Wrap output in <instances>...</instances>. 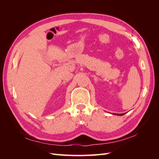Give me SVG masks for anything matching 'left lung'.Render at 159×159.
I'll list each match as a JSON object with an SVG mask.
<instances>
[{
  "instance_id": "left-lung-1",
  "label": "left lung",
  "mask_w": 159,
  "mask_h": 159,
  "mask_svg": "<svg viewBox=\"0 0 159 159\" xmlns=\"http://www.w3.org/2000/svg\"><path fill=\"white\" fill-rule=\"evenodd\" d=\"M125 113H122V114H119V113H115L114 115H119V116H121V115H123Z\"/></svg>"
}]
</instances>
